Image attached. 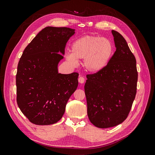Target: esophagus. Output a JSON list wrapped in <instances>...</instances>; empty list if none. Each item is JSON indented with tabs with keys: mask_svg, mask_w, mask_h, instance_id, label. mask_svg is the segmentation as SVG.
<instances>
[{
	"mask_svg": "<svg viewBox=\"0 0 155 155\" xmlns=\"http://www.w3.org/2000/svg\"><path fill=\"white\" fill-rule=\"evenodd\" d=\"M78 81L79 83H84V82H85V78H84L83 77H79L78 78Z\"/></svg>",
	"mask_w": 155,
	"mask_h": 155,
	"instance_id": "34e87169",
	"label": "esophagus"
}]
</instances>
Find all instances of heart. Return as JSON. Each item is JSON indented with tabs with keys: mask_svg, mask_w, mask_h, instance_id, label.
<instances>
[{
	"mask_svg": "<svg viewBox=\"0 0 155 155\" xmlns=\"http://www.w3.org/2000/svg\"><path fill=\"white\" fill-rule=\"evenodd\" d=\"M113 46L109 40L94 35H84L76 39L71 46V52L65 58L72 67H76L78 59H82L87 72L97 73L104 69L111 57Z\"/></svg>",
	"mask_w": 155,
	"mask_h": 155,
	"instance_id": "obj_1",
	"label": "heart"
}]
</instances>
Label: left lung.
<instances>
[{
    "label": "left lung",
    "instance_id": "1",
    "mask_svg": "<svg viewBox=\"0 0 155 155\" xmlns=\"http://www.w3.org/2000/svg\"><path fill=\"white\" fill-rule=\"evenodd\" d=\"M116 50L106 67L87 74L85 92L87 114L91 122L99 128L121 124L127 118L137 94V61L125 39L112 30Z\"/></svg>",
    "mask_w": 155,
    "mask_h": 155
}]
</instances>
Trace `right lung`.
Listing matches in <instances>:
<instances>
[{"instance_id":"add662e5","label":"right lung","mask_w":155,"mask_h":155,"mask_svg":"<svg viewBox=\"0 0 155 155\" xmlns=\"http://www.w3.org/2000/svg\"><path fill=\"white\" fill-rule=\"evenodd\" d=\"M74 34L69 28L46 27L23 51L16 75L17 103L32 124L57 123L76 90L78 73L62 74L58 69L67 41Z\"/></svg>"}]
</instances>
